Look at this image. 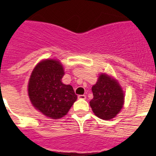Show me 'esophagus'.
<instances>
[{
  "instance_id": "esophagus-1",
  "label": "esophagus",
  "mask_w": 156,
  "mask_h": 156,
  "mask_svg": "<svg viewBox=\"0 0 156 156\" xmlns=\"http://www.w3.org/2000/svg\"><path fill=\"white\" fill-rule=\"evenodd\" d=\"M86 95L84 94H82V95H78V98L79 99H83V100H84L86 99Z\"/></svg>"
}]
</instances>
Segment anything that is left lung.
Returning <instances> with one entry per match:
<instances>
[{"label": "left lung", "mask_w": 156, "mask_h": 156, "mask_svg": "<svg viewBox=\"0 0 156 156\" xmlns=\"http://www.w3.org/2000/svg\"><path fill=\"white\" fill-rule=\"evenodd\" d=\"M94 98L90 105L96 116L112 119L119 113L124 103V94L119 83L112 77L101 73L92 87Z\"/></svg>", "instance_id": "left-lung-1"}]
</instances>
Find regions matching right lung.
I'll return each mask as SVG.
<instances>
[{"label":"right lung","mask_w":156,"mask_h":156,"mask_svg":"<svg viewBox=\"0 0 156 156\" xmlns=\"http://www.w3.org/2000/svg\"><path fill=\"white\" fill-rule=\"evenodd\" d=\"M62 65L55 59H46L36 66L28 84L32 105L41 113L52 119L67 114L77 99L71 85L62 83Z\"/></svg>","instance_id":"obj_1"}]
</instances>
